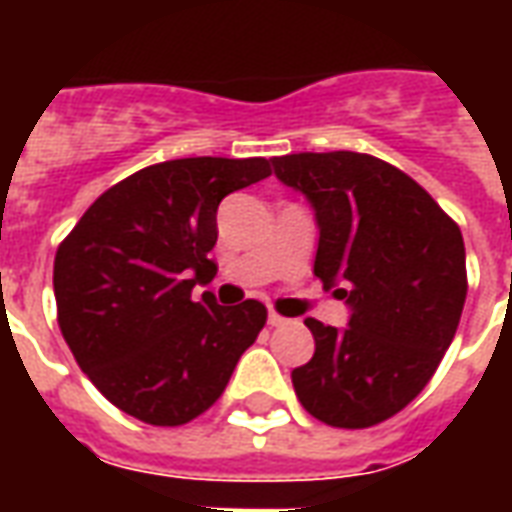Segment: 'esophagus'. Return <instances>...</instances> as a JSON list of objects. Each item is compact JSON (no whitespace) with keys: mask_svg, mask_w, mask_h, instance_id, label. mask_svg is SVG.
<instances>
[{"mask_svg":"<svg viewBox=\"0 0 512 512\" xmlns=\"http://www.w3.org/2000/svg\"><path fill=\"white\" fill-rule=\"evenodd\" d=\"M285 323H288V318H282L279 312H268V326H285Z\"/></svg>","mask_w":512,"mask_h":512,"instance_id":"34e87169","label":"esophagus"}]
</instances>
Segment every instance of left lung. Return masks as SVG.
Masks as SVG:
<instances>
[{
    "label": "left lung",
    "instance_id": "8db88e82",
    "mask_svg": "<svg viewBox=\"0 0 512 512\" xmlns=\"http://www.w3.org/2000/svg\"><path fill=\"white\" fill-rule=\"evenodd\" d=\"M274 172L315 208V277L351 304L348 329L307 318L315 354L293 389L332 428H373L425 389L450 348L466 301L461 227L381 158L351 150L290 153Z\"/></svg>",
    "mask_w": 512,
    "mask_h": 512
}]
</instances>
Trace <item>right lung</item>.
Listing matches in <instances>:
<instances>
[{"mask_svg": "<svg viewBox=\"0 0 512 512\" xmlns=\"http://www.w3.org/2000/svg\"><path fill=\"white\" fill-rule=\"evenodd\" d=\"M271 175L268 158H175L128 175L84 211L54 257L57 323L98 392L156 428L222 397L266 326L255 299H191L216 277V208Z\"/></svg>", "mask_w": 512, "mask_h": 512, "instance_id": "add662e5", "label": "right lung"}]
</instances>
